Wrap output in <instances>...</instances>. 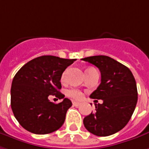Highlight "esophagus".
Here are the masks:
<instances>
[{
    "mask_svg": "<svg viewBox=\"0 0 149 149\" xmlns=\"http://www.w3.org/2000/svg\"><path fill=\"white\" fill-rule=\"evenodd\" d=\"M80 104H81L80 102H77V101H73L72 102V105L75 106V107H78V106H80Z\"/></svg>",
    "mask_w": 149,
    "mask_h": 149,
    "instance_id": "1",
    "label": "esophagus"
}]
</instances>
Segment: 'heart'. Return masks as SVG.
I'll list each match as a JSON object with an SVG mask.
<instances>
[{
	"label": "heart",
	"instance_id": "b5f03b06",
	"mask_svg": "<svg viewBox=\"0 0 149 149\" xmlns=\"http://www.w3.org/2000/svg\"><path fill=\"white\" fill-rule=\"evenodd\" d=\"M67 72H68V69H66L63 72L61 77L62 81H64L66 79ZM67 95L70 97V98L74 99V100H81L83 97V94L82 92L77 90V89H69V90L67 91Z\"/></svg>",
	"mask_w": 149,
	"mask_h": 149
}]
</instances>
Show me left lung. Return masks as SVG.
<instances>
[{
	"instance_id": "8db88e82",
	"label": "left lung",
	"mask_w": 149,
	"mask_h": 149,
	"mask_svg": "<svg viewBox=\"0 0 149 149\" xmlns=\"http://www.w3.org/2000/svg\"><path fill=\"white\" fill-rule=\"evenodd\" d=\"M81 59L100 69L101 83L90 97L103 100V104H95L94 113L84 118V125L97 136L115 134L130 121L137 104L134 76L127 67L109 56L96 55Z\"/></svg>"
}]
</instances>
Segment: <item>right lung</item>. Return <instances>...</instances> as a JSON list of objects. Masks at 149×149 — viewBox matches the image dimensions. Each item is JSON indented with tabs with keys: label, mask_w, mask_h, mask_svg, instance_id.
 Masks as SVG:
<instances>
[{
	"label": "right lung",
	"mask_w": 149,
	"mask_h": 149,
	"mask_svg": "<svg viewBox=\"0 0 149 149\" xmlns=\"http://www.w3.org/2000/svg\"><path fill=\"white\" fill-rule=\"evenodd\" d=\"M75 60L44 55L27 63L15 74L11 85V109L25 130L36 134H49L64 123L72 102L59 92L60 80ZM49 95L64 100L54 104L48 99Z\"/></svg>",
	"instance_id": "1"
}]
</instances>
